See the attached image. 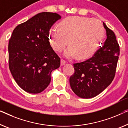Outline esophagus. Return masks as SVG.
Listing matches in <instances>:
<instances>
[{
	"mask_svg": "<svg viewBox=\"0 0 128 128\" xmlns=\"http://www.w3.org/2000/svg\"><path fill=\"white\" fill-rule=\"evenodd\" d=\"M66 64V61L64 60H60V65L61 66H64V64Z\"/></svg>",
	"mask_w": 128,
	"mask_h": 128,
	"instance_id": "obj_1",
	"label": "esophagus"
}]
</instances>
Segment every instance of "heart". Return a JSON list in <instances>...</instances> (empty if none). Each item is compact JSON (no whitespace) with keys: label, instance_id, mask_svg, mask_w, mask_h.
Here are the masks:
<instances>
[{"label":"heart","instance_id":"b5f03b06","mask_svg":"<svg viewBox=\"0 0 128 128\" xmlns=\"http://www.w3.org/2000/svg\"><path fill=\"white\" fill-rule=\"evenodd\" d=\"M103 35V27L98 20L86 16H68L60 22L58 28L49 30L48 40L55 51H64L66 58L75 55L86 59L94 55Z\"/></svg>","mask_w":128,"mask_h":128}]
</instances>
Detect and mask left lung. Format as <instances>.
Segmentation results:
<instances>
[{"instance_id": "8db88e82", "label": "left lung", "mask_w": 128, "mask_h": 128, "mask_svg": "<svg viewBox=\"0 0 128 128\" xmlns=\"http://www.w3.org/2000/svg\"><path fill=\"white\" fill-rule=\"evenodd\" d=\"M103 24L107 34L105 42L92 58L73 64L74 73L70 77V85L80 98L95 97L112 83L115 76L120 46L113 31Z\"/></svg>"}]
</instances>
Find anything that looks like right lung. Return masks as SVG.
Wrapping results in <instances>:
<instances>
[{
    "mask_svg": "<svg viewBox=\"0 0 128 128\" xmlns=\"http://www.w3.org/2000/svg\"><path fill=\"white\" fill-rule=\"evenodd\" d=\"M61 18L55 12L35 15L14 29L8 43V66L17 84L30 94L48 86L52 70L60 66V58L48 40L52 26Z\"/></svg>",
    "mask_w": 128,
    "mask_h": 128,
    "instance_id": "obj_1",
    "label": "right lung"
}]
</instances>
